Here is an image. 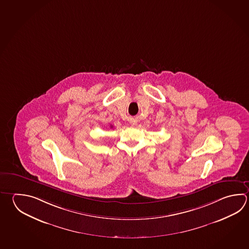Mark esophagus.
Wrapping results in <instances>:
<instances>
[{"label":"esophagus","mask_w":249,"mask_h":249,"mask_svg":"<svg viewBox=\"0 0 249 249\" xmlns=\"http://www.w3.org/2000/svg\"><path fill=\"white\" fill-rule=\"evenodd\" d=\"M132 124H133V125H135V124H136V122H133V123H132Z\"/></svg>","instance_id":"esophagus-1"}]
</instances>
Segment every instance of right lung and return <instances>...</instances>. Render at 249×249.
<instances>
[{
  "label": "right lung",
  "instance_id": "1",
  "mask_svg": "<svg viewBox=\"0 0 249 249\" xmlns=\"http://www.w3.org/2000/svg\"><path fill=\"white\" fill-rule=\"evenodd\" d=\"M111 127H112V126H111Z\"/></svg>",
  "mask_w": 249,
  "mask_h": 249
}]
</instances>
